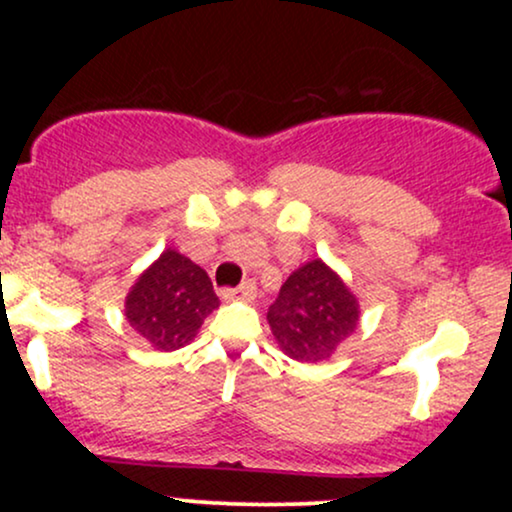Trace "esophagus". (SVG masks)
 Returning a JSON list of instances; mask_svg holds the SVG:
<instances>
[{
	"mask_svg": "<svg viewBox=\"0 0 512 512\" xmlns=\"http://www.w3.org/2000/svg\"><path fill=\"white\" fill-rule=\"evenodd\" d=\"M221 296L226 298V301H245V303H250V301H255L257 289H255V284H252V281H243V284H240L238 289H223Z\"/></svg>",
	"mask_w": 512,
	"mask_h": 512,
	"instance_id": "esophagus-1",
	"label": "esophagus"
}]
</instances>
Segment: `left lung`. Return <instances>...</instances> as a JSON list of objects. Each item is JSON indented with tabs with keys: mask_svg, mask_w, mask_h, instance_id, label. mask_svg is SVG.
<instances>
[{
	"mask_svg": "<svg viewBox=\"0 0 512 512\" xmlns=\"http://www.w3.org/2000/svg\"><path fill=\"white\" fill-rule=\"evenodd\" d=\"M356 296L322 260L298 267L269 305V327L279 349L293 361H327L358 327Z\"/></svg>",
	"mask_w": 512,
	"mask_h": 512,
	"instance_id": "left-lung-1",
	"label": "left lung"
}]
</instances>
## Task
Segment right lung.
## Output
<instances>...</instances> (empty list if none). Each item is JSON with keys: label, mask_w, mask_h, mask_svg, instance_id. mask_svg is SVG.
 <instances>
[{"label": "right lung", "mask_w": 512, "mask_h": 512, "mask_svg": "<svg viewBox=\"0 0 512 512\" xmlns=\"http://www.w3.org/2000/svg\"><path fill=\"white\" fill-rule=\"evenodd\" d=\"M216 308L219 296L209 274L190 257L168 248L129 289L125 317L156 351H175L197 337L204 317Z\"/></svg>", "instance_id": "1"}]
</instances>
